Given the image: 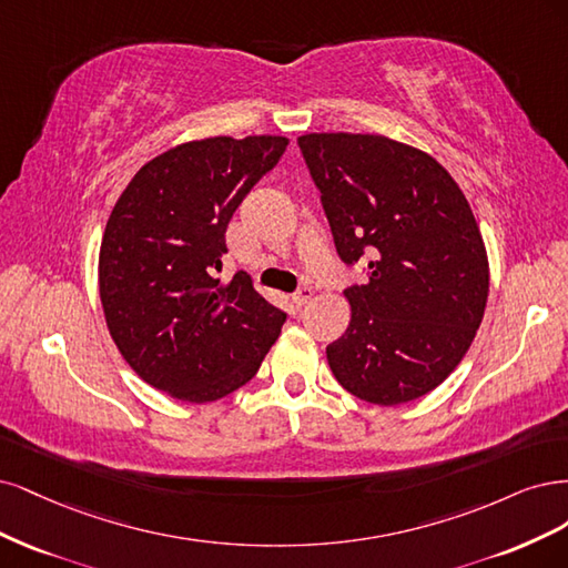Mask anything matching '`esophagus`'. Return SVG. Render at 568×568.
Returning <instances> with one entry per match:
<instances>
[{
  "label": "esophagus",
  "instance_id": "34e87169",
  "mask_svg": "<svg viewBox=\"0 0 568 568\" xmlns=\"http://www.w3.org/2000/svg\"><path fill=\"white\" fill-rule=\"evenodd\" d=\"M311 300H314V287H308V285H304V287H300L295 295H292V302H295L297 306H304V304H308Z\"/></svg>",
  "mask_w": 568,
  "mask_h": 568
}]
</instances>
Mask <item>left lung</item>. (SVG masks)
<instances>
[{
	"mask_svg": "<svg viewBox=\"0 0 568 568\" xmlns=\"http://www.w3.org/2000/svg\"><path fill=\"white\" fill-rule=\"evenodd\" d=\"M339 260H368L344 290L346 333L327 344L342 387L377 406L438 387L477 335L488 260L467 197L432 155L377 134L297 139Z\"/></svg>",
	"mask_w": 568,
	"mask_h": 568,
	"instance_id": "8db88e82",
	"label": "left lung"
}]
</instances>
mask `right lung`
Returning a JSON list of instances; mask_svg holds the SVG:
<instances>
[{
  "label": "right lung",
  "instance_id": "add662e5",
  "mask_svg": "<svg viewBox=\"0 0 568 568\" xmlns=\"http://www.w3.org/2000/svg\"><path fill=\"white\" fill-rule=\"evenodd\" d=\"M285 136H214L145 162L115 203L99 254L108 331L151 387L191 404L216 400L254 377L285 311L222 257L233 212L276 168Z\"/></svg>",
  "mask_w": 568,
  "mask_h": 568
}]
</instances>
